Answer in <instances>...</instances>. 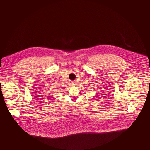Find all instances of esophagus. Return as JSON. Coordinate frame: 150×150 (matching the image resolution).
Returning a JSON list of instances; mask_svg holds the SVG:
<instances>
[{"label":"esophagus","instance_id":"34e87169","mask_svg":"<svg viewBox=\"0 0 150 150\" xmlns=\"http://www.w3.org/2000/svg\"><path fill=\"white\" fill-rule=\"evenodd\" d=\"M74 85H75L74 83H72V86H74Z\"/></svg>","mask_w":150,"mask_h":150}]
</instances>
